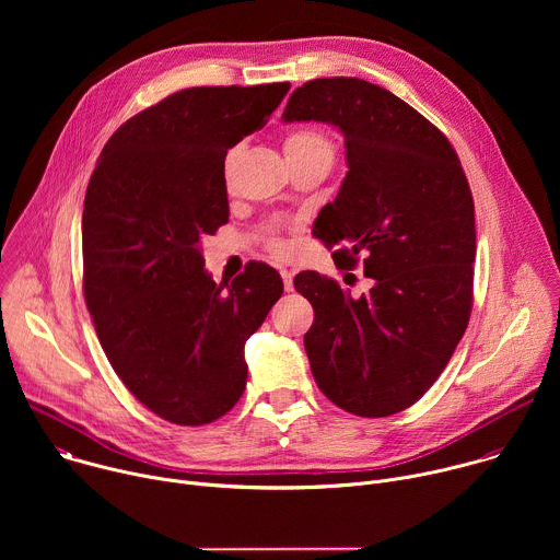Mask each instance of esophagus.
Returning <instances> with one entry per match:
<instances>
[{
  "instance_id": "obj_1",
  "label": "esophagus",
  "mask_w": 560,
  "mask_h": 560,
  "mask_svg": "<svg viewBox=\"0 0 560 560\" xmlns=\"http://www.w3.org/2000/svg\"><path fill=\"white\" fill-rule=\"evenodd\" d=\"M281 272V279H283V288H285V292H292V277H294V272L292 270H288V268H281L279 270Z\"/></svg>"
}]
</instances>
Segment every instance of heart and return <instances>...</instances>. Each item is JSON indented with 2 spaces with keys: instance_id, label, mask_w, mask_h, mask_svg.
<instances>
[{
  "instance_id": "1",
  "label": "heart",
  "mask_w": 560,
  "mask_h": 560,
  "mask_svg": "<svg viewBox=\"0 0 560 560\" xmlns=\"http://www.w3.org/2000/svg\"><path fill=\"white\" fill-rule=\"evenodd\" d=\"M335 141L330 139L328 132H324L322 128H294L285 135L283 139V154L288 159V164H305V162H326L332 164L335 159ZM234 159V150L228 152L225 156V171H230V164ZM268 248H272L275 253H283L285 246L279 236L270 234L268 236Z\"/></svg>"
}]
</instances>
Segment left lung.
<instances>
[{"mask_svg": "<svg viewBox=\"0 0 560 560\" xmlns=\"http://www.w3.org/2000/svg\"><path fill=\"white\" fill-rule=\"evenodd\" d=\"M326 121L346 137L348 175L318 212L314 236L370 292L294 279L314 307L303 343L312 376L341 410L381 419L415 406L452 359L471 312L474 199L447 137L389 91L357 77L296 89L283 121ZM335 259V261H337Z\"/></svg>", "mask_w": 560, "mask_h": 560, "instance_id": "8db88e82", "label": "left lung"}]
</instances>
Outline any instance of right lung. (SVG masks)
<instances>
[{"label": "right lung", "instance_id": "1", "mask_svg": "<svg viewBox=\"0 0 560 560\" xmlns=\"http://www.w3.org/2000/svg\"><path fill=\"white\" fill-rule=\"evenodd\" d=\"M288 91H179L119 126L93 171L84 299L117 376L171 423L206 425L234 408L248 378L244 346L283 292L261 261L214 283L199 242L228 223V148L264 128Z\"/></svg>", "mask_w": 560, "mask_h": 560}]
</instances>
